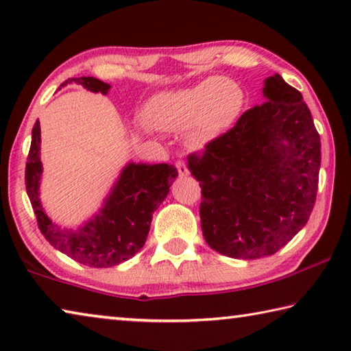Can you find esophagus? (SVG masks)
<instances>
[{"label":"esophagus","mask_w":351,"mask_h":351,"mask_svg":"<svg viewBox=\"0 0 351 351\" xmlns=\"http://www.w3.org/2000/svg\"><path fill=\"white\" fill-rule=\"evenodd\" d=\"M176 169H178V173H180V176H187L190 171L187 169V165L184 161H178L176 162Z\"/></svg>","instance_id":"esophagus-1"}]
</instances>
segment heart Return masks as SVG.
Segmentation results:
<instances>
[{"mask_svg":"<svg viewBox=\"0 0 351 351\" xmlns=\"http://www.w3.org/2000/svg\"><path fill=\"white\" fill-rule=\"evenodd\" d=\"M245 105L239 83L212 75L189 88L164 91L148 100L147 123L161 132H180L189 127V138L204 141L229 128Z\"/></svg>","mask_w":351,"mask_h":351,"instance_id":"heart-1","label":"heart"}]
</instances>
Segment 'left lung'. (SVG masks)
Returning a JSON list of instances; mask_svg holds the SVG:
<instances>
[{"instance_id":"left-lung-1","label":"left lung","mask_w":351,"mask_h":351,"mask_svg":"<svg viewBox=\"0 0 351 351\" xmlns=\"http://www.w3.org/2000/svg\"><path fill=\"white\" fill-rule=\"evenodd\" d=\"M266 102L192 153L201 229L213 251L255 260L276 254L306 224L316 201L320 138L302 94L274 74Z\"/></svg>"}]
</instances>
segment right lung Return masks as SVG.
Segmentation results:
<instances>
[{
	"mask_svg": "<svg viewBox=\"0 0 351 351\" xmlns=\"http://www.w3.org/2000/svg\"><path fill=\"white\" fill-rule=\"evenodd\" d=\"M77 83L91 93L108 94L110 85L96 77H75ZM40 122L32 128L31 150L26 162V190L37 217L38 229L58 251L91 268H110L123 263L145 245L153 212L161 206L178 176L169 164L128 162L122 169L100 210L79 228H62L47 217L40 199V180L43 164L40 161Z\"/></svg>",
	"mask_w": 351,
	"mask_h": 351,
	"instance_id": "right-lung-1",
	"label": "right lung"
}]
</instances>
